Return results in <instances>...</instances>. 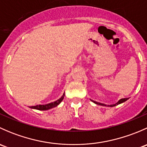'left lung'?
<instances>
[{"label":"left lung","mask_w":147,"mask_h":147,"mask_svg":"<svg viewBox=\"0 0 147 147\" xmlns=\"http://www.w3.org/2000/svg\"><path fill=\"white\" fill-rule=\"evenodd\" d=\"M128 100V98H123V99H121V100H119V101L117 102L116 104H115V105H108V107H115L116 106V105H119V104L121 103H123V102H124L125 101H127V100ZM92 102H93L94 103L97 104V105H102V106H107L106 105H105V104H102V103H100V102H95V101H93V100H91Z\"/></svg>","instance_id":"8db88e82"}]
</instances>
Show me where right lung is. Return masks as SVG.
<instances>
[{
    "label": "right lung",
    "instance_id": "right-lung-1",
    "mask_svg": "<svg viewBox=\"0 0 147 147\" xmlns=\"http://www.w3.org/2000/svg\"><path fill=\"white\" fill-rule=\"evenodd\" d=\"M64 97H65V93L63 94V95L59 99V100H56L55 102H51V103L47 104V105H36V106L30 107L32 108V109H38V110H48V109H52V108L55 107H57L60 102L63 101Z\"/></svg>",
    "mask_w": 147,
    "mask_h": 147
}]
</instances>
